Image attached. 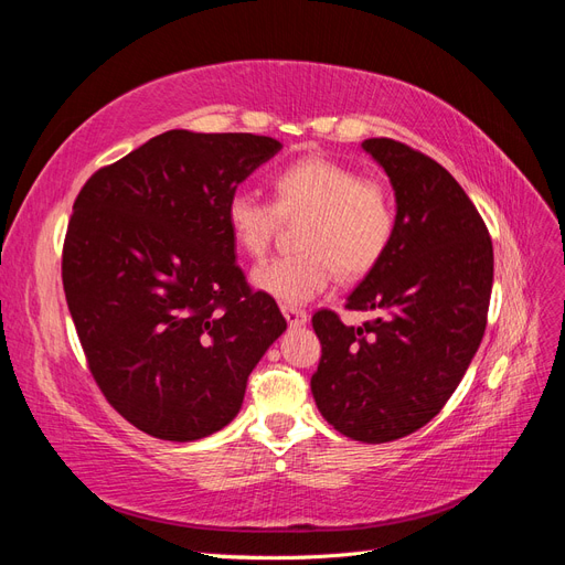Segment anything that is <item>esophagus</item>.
<instances>
[{
    "mask_svg": "<svg viewBox=\"0 0 565 565\" xmlns=\"http://www.w3.org/2000/svg\"><path fill=\"white\" fill-rule=\"evenodd\" d=\"M280 311L285 316V320L289 322V328H301V324H306V320H309V313H306L303 309H299V306L282 303Z\"/></svg>",
    "mask_w": 565,
    "mask_h": 565,
    "instance_id": "obj_1",
    "label": "esophagus"
}]
</instances>
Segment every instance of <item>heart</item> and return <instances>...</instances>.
I'll return each instance as SVG.
<instances>
[{
    "instance_id": "obj_1",
    "label": "heart",
    "mask_w": 565,
    "mask_h": 565,
    "mask_svg": "<svg viewBox=\"0 0 565 565\" xmlns=\"http://www.w3.org/2000/svg\"><path fill=\"white\" fill-rule=\"evenodd\" d=\"M273 202L235 193L226 226L237 249L264 259L282 218L303 214L295 254L254 270V285L282 303H303L341 278H363L388 252L398 212L388 188L324 156H303L270 179Z\"/></svg>"
}]
</instances>
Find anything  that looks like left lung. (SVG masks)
Returning <instances> with one entry per match:
<instances>
[{
  "label": "left lung",
  "mask_w": 565,
  "mask_h": 565,
  "mask_svg": "<svg viewBox=\"0 0 565 565\" xmlns=\"http://www.w3.org/2000/svg\"><path fill=\"white\" fill-rule=\"evenodd\" d=\"M363 148L396 191V235L347 301L377 318L349 328L330 309L313 316L311 391L339 434L388 443L431 422L465 377L488 322L492 241L446 167L393 139Z\"/></svg>",
  "instance_id": "left-lung-1"
}]
</instances>
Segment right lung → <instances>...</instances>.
Instances as JSON below:
<instances>
[{
    "mask_svg": "<svg viewBox=\"0 0 565 565\" xmlns=\"http://www.w3.org/2000/svg\"><path fill=\"white\" fill-rule=\"evenodd\" d=\"M282 148L270 136L164 131L82 185L63 289L92 377L136 429L210 436L287 320L235 264L226 204Z\"/></svg>",
    "mask_w": 565,
    "mask_h": 565,
    "instance_id": "obj_1",
    "label": "right lung"
}]
</instances>
